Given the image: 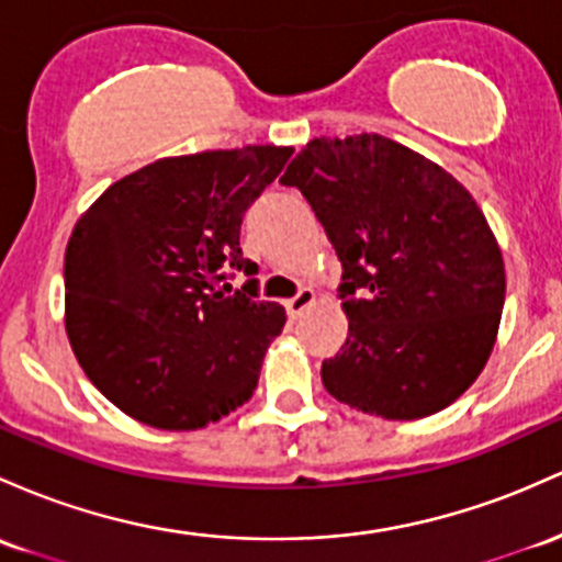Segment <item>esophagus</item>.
<instances>
[{
	"instance_id": "34e87169",
	"label": "esophagus",
	"mask_w": 562,
	"mask_h": 562,
	"mask_svg": "<svg viewBox=\"0 0 562 562\" xmlns=\"http://www.w3.org/2000/svg\"><path fill=\"white\" fill-rule=\"evenodd\" d=\"M314 301H317V293H314L312 288H301L299 295H293V299L285 304L288 314H291V317H301L310 306H314Z\"/></svg>"
}]
</instances>
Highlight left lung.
I'll return each instance as SVG.
<instances>
[{
    "mask_svg": "<svg viewBox=\"0 0 562 562\" xmlns=\"http://www.w3.org/2000/svg\"><path fill=\"white\" fill-rule=\"evenodd\" d=\"M280 181L301 189L344 267L349 336L323 362L328 394L386 422L456 403L488 362L507 293L464 183L375 133L310 140Z\"/></svg>",
    "mask_w": 562,
    "mask_h": 562,
    "instance_id": "8db88e82",
    "label": "left lung"
}]
</instances>
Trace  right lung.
<instances>
[{"mask_svg": "<svg viewBox=\"0 0 562 562\" xmlns=\"http://www.w3.org/2000/svg\"><path fill=\"white\" fill-rule=\"evenodd\" d=\"M291 154L267 144L162 157L79 215L66 336L95 390L135 422L205 429L252 397L285 310L250 299L256 282L234 295L218 282L224 267L256 271L239 248L243 213Z\"/></svg>", "mask_w": 562, "mask_h": 562, "instance_id": "add662e5", "label": "right lung"}]
</instances>
